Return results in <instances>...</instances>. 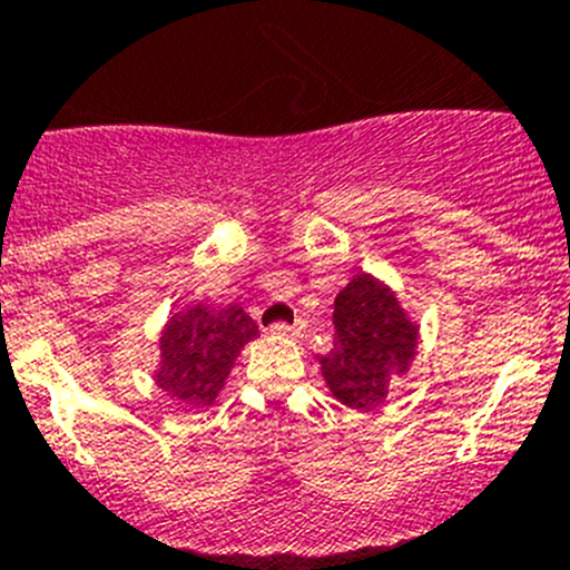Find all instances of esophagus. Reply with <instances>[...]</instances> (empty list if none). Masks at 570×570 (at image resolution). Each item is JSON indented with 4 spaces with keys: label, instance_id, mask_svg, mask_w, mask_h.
<instances>
[{
    "label": "esophagus",
    "instance_id": "esophagus-1",
    "mask_svg": "<svg viewBox=\"0 0 570 570\" xmlns=\"http://www.w3.org/2000/svg\"><path fill=\"white\" fill-rule=\"evenodd\" d=\"M271 334L285 336V340H296V336L302 334V322H296V325H285V322H276V325H271Z\"/></svg>",
    "mask_w": 570,
    "mask_h": 570
}]
</instances>
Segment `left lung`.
<instances>
[{"mask_svg": "<svg viewBox=\"0 0 570 570\" xmlns=\"http://www.w3.org/2000/svg\"><path fill=\"white\" fill-rule=\"evenodd\" d=\"M334 347L316 356L331 396L374 411L420 354V322L380 276L360 271L334 299Z\"/></svg>", "mask_w": 570, "mask_h": 570, "instance_id": "8db88e82", "label": "left lung"}]
</instances>
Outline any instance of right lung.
Listing matches in <instances>:
<instances>
[{
  "label": "right lung",
  "instance_id": "obj_1",
  "mask_svg": "<svg viewBox=\"0 0 570 570\" xmlns=\"http://www.w3.org/2000/svg\"><path fill=\"white\" fill-rule=\"evenodd\" d=\"M256 336V322L239 305L208 308L205 302H190L168 316L159 334L156 387L179 405L210 407L223 394L242 347Z\"/></svg>",
  "mask_w": 570,
  "mask_h": 570
}]
</instances>
